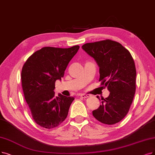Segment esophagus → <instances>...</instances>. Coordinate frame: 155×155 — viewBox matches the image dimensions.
Listing matches in <instances>:
<instances>
[{"label":"esophagus","instance_id":"1","mask_svg":"<svg viewBox=\"0 0 155 155\" xmlns=\"http://www.w3.org/2000/svg\"><path fill=\"white\" fill-rule=\"evenodd\" d=\"M90 96V95H86V94H80V97H82V98H88V97H89Z\"/></svg>","mask_w":155,"mask_h":155}]
</instances>
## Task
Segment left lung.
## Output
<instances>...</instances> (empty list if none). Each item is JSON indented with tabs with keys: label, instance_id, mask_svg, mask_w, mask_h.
<instances>
[{
	"label": "left lung",
	"instance_id": "1",
	"mask_svg": "<svg viewBox=\"0 0 155 155\" xmlns=\"http://www.w3.org/2000/svg\"><path fill=\"white\" fill-rule=\"evenodd\" d=\"M82 48L97 61L101 85L110 91L108 97L101 98L102 104L93 110V116L104 124L118 123L127 114L136 89V69L132 55L120 43L110 39L86 43Z\"/></svg>",
	"mask_w": 155,
	"mask_h": 155
}]
</instances>
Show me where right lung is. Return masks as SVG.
<instances>
[{
	"mask_svg": "<svg viewBox=\"0 0 155 155\" xmlns=\"http://www.w3.org/2000/svg\"><path fill=\"white\" fill-rule=\"evenodd\" d=\"M79 46L69 48L44 47L34 53L21 70L24 97L34 121L52 129L67 117L74 97L55 95V81L61 80Z\"/></svg>",
	"mask_w": 155,
	"mask_h": 155,
	"instance_id": "obj_1",
	"label": "right lung"
}]
</instances>
